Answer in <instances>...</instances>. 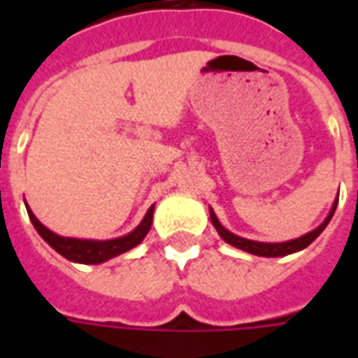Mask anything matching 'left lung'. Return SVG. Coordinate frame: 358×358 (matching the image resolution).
I'll return each mask as SVG.
<instances>
[{
  "label": "left lung",
  "mask_w": 358,
  "mask_h": 358,
  "mask_svg": "<svg viewBox=\"0 0 358 358\" xmlns=\"http://www.w3.org/2000/svg\"><path fill=\"white\" fill-rule=\"evenodd\" d=\"M336 207H338V199L334 201V207H331L330 215L326 217V220H324L318 228H315L313 232L305 234V236H301L297 240L282 241V243H264V241L245 240V238H240V236H236V234L228 232L224 226L218 222L217 215L213 213V209H210V220H213V226L217 228V232L220 234V238H222L226 243L234 245V248L241 249V251H248L251 255L259 257H285L289 255V253H295V251H301V249H305L307 245H310V243L324 232V228L328 226V222H330L331 217H334V213H336Z\"/></svg>",
  "instance_id": "1"
}]
</instances>
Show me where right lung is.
<instances>
[{
	"instance_id": "obj_1",
	"label": "right lung",
	"mask_w": 358,
	"mask_h": 358,
	"mask_svg": "<svg viewBox=\"0 0 358 358\" xmlns=\"http://www.w3.org/2000/svg\"><path fill=\"white\" fill-rule=\"evenodd\" d=\"M153 209L155 207H149V210L145 213V217L141 220L136 230H132L130 234H126L122 238H117V240H76V238H63V236H57L51 230H48L45 226L34 217V213L30 210V207L27 205L28 217L34 224L36 232L42 236L43 240L50 243L51 248L57 251L59 255H63L69 261L73 263H82V264H99L109 261L113 257L120 255V253H126L132 248H136L138 243L143 241V238L148 236L149 228H151V222H153Z\"/></svg>"
}]
</instances>
